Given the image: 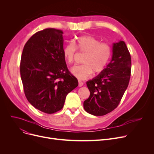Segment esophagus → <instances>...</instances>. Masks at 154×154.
Segmentation results:
<instances>
[{
  "label": "esophagus",
  "instance_id": "1",
  "mask_svg": "<svg viewBox=\"0 0 154 154\" xmlns=\"http://www.w3.org/2000/svg\"><path fill=\"white\" fill-rule=\"evenodd\" d=\"M83 85H84V83L82 82H81V81H79V87H82V86H83Z\"/></svg>",
  "mask_w": 154,
  "mask_h": 154
}]
</instances>
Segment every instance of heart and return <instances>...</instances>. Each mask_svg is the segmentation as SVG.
Segmentation results:
<instances>
[{
    "label": "heart",
    "mask_w": 154,
    "mask_h": 154,
    "mask_svg": "<svg viewBox=\"0 0 154 154\" xmlns=\"http://www.w3.org/2000/svg\"><path fill=\"white\" fill-rule=\"evenodd\" d=\"M72 45H67L63 48V57L69 63L74 61L76 48L79 52L85 54L83 63L70 69V72L79 80H84L91 77L93 72L99 73L103 70L110 60L111 48L105 42L90 35H84L74 40Z\"/></svg>",
    "instance_id": "1"
}]
</instances>
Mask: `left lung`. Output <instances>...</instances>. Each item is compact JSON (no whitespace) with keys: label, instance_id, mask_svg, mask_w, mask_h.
<instances>
[{"label":"left lung","instance_id":"left-lung-1","mask_svg":"<svg viewBox=\"0 0 154 154\" xmlns=\"http://www.w3.org/2000/svg\"><path fill=\"white\" fill-rule=\"evenodd\" d=\"M131 57L125 43L112 45L110 63L100 74L87 82L91 94L84 102L85 110L96 116L106 115L119 104L131 77Z\"/></svg>","mask_w":154,"mask_h":154}]
</instances>
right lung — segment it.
Masks as SVG:
<instances>
[{
  "instance_id": "obj_1",
  "label": "right lung",
  "mask_w": 154,
  "mask_h": 154,
  "mask_svg": "<svg viewBox=\"0 0 154 154\" xmlns=\"http://www.w3.org/2000/svg\"><path fill=\"white\" fill-rule=\"evenodd\" d=\"M63 45L62 30L45 29L28 40L21 56L20 77L26 98L46 114L61 110L67 95L79 84L67 69Z\"/></svg>"
}]
</instances>
